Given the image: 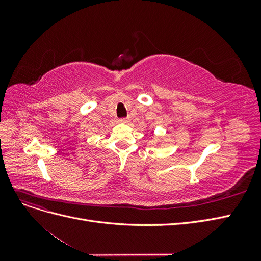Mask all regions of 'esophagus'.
<instances>
[{"mask_svg":"<svg viewBox=\"0 0 261 261\" xmlns=\"http://www.w3.org/2000/svg\"><path fill=\"white\" fill-rule=\"evenodd\" d=\"M118 122H120V123H128V122H130V117L120 118V120H118Z\"/></svg>","mask_w":261,"mask_h":261,"instance_id":"1","label":"esophagus"}]
</instances>
